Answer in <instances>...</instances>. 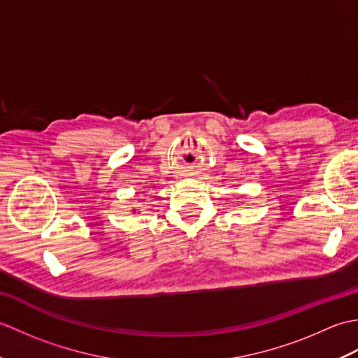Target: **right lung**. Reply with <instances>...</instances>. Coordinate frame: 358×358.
<instances>
[{
	"label": "right lung",
	"mask_w": 358,
	"mask_h": 358,
	"mask_svg": "<svg viewBox=\"0 0 358 358\" xmlns=\"http://www.w3.org/2000/svg\"><path fill=\"white\" fill-rule=\"evenodd\" d=\"M134 212H135V209H134Z\"/></svg>",
	"instance_id": "right-lung-1"
}]
</instances>
